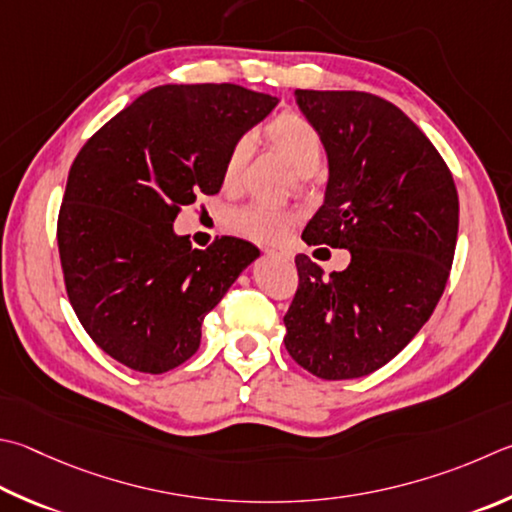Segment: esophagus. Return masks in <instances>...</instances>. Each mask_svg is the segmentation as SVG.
<instances>
[{"instance_id": "obj_1", "label": "esophagus", "mask_w": 512, "mask_h": 512, "mask_svg": "<svg viewBox=\"0 0 512 512\" xmlns=\"http://www.w3.org/2000/svg\"><path fill=\"white\" fill-rule=\"evenodd\" d=\"M266 253H268V255H273V257L286 259V262H291V259H293V253H291V250H277V248H268Z\"/></svg>"}]
</instances>
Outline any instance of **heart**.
Segmentation results:
<instances>
[{
    "instance_id": "b5f03b06",
    "label": "heart",
    "mask_w": 512,
    "mask_h": 512,
    "mask_svg": "<svg viewBox=\"0 0 512 512\" xmlns=\"http://www.w3.org/2000/svg\"><path fill=\"white\" fill-rule=\"evenodd\" d=\"M266 138L302 176H311L320 170L324 159V138L311 120L293 114V111H284L266 125ZM250 150H253L250 136H239L230 145L224 161V172H221V181H224L226 190H235L239 185ZM293 224L295 215L291 210L268 206V203H246V206L235 208L228 215L230 230H235L241 237L262 241V244L282 241L291 232Z\"/></svg>"
}]
</instances>
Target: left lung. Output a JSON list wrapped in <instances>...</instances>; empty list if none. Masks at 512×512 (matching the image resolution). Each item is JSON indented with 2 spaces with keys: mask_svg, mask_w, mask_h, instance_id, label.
I'll return each instance as SVG.
<instances>
[{
  "mask_svg": "<svg viewBox=\"0 0 512 512\" xmlns=\"http://www.w3.org/2000/svg\"><path fill=\"white\" fill-rule=\"evenodd\" d=\"M329 154L309 246L349 248L340 273L297 255L284 345L324 380L367 376L405 349L448 284L459 230L450 167L392 102L365 91L295 89Z\"/></svg>",
  "mask_w": 512,
  "mask_h": 512,
  "instance_id": "8db88e82",
  "label": "left lung"
}]
</instances>
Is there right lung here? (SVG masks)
<instances>
[{"label":"right lung","instance_id":"right-lung-1","mask_svg":"<svg viewBox=\"0 0 512 512\" xmlns=\"http://www.w3.org/2000/svg\"><path fill=\"white\" fill-rule=\"evenodd\" d=\"M277 100L230 82L147 91L82 145L58 215L69 302L89 338L143 374L183 365L201 322L259 250L237 237L192 248L172 224L221 190L230 145Z\"/></svg>","mask_w":512,"mask_h":512}]
</instances>
